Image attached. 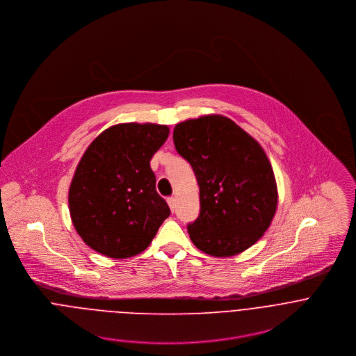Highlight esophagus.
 <instances>
[{
	"instance_id": "1",
	"label": "esophagus",
	"mask_w": 356,
	"mask_h": 356,
	"mask_svg": "<svg viewBox=\"0 0 356 356\" xmlns=\"http://www.w3.org/2000/svg\"><path fill=\"white\" fill-rule=\"evenodd\" d=\"M167 203L170 205V209L174 212L175 208H177V199H175V197H168V199H167Z\"/></svg>"
}]
</instances>
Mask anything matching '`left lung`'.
<instances>
[{"label": "left lung", "instance_id": "obj_1", "mask_svg": "<svg viewBox=\"0 0 356 356\" xmlns=\"http://www.w3.org/2000/svg\"><path fill=\"white\" fill-rule=\"evenodd\" d=\"M172 138L200 186V213L188 225L193 244L219 257L248 250L268 229L278 202L261 147L220 115L178 123Z\"/></svg>", "mask_w": 356, "mask_h": 356}]
</instances>
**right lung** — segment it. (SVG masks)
Instances as JSON below:
<instances>
[{"label": "right lung", "mask_w": 356, "mask_h": 356, "mask_svg": "<svg viewBox=\"0 0 356 356\" xmlns=\"http://www.w3.org/2000/svg\"><path fill=\"white\" fill-rule=\"evenodd\" d=\"M168 131L163 124H116L83 153L68 204L78 234L96 252L113 259L141 254L170 216L149 164Z\"/></svg>", "instance_id": "obj_1"}]
</instances>
